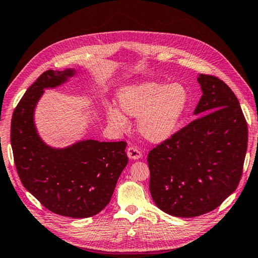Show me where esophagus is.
Instances as JSON below:
<instances>
[{
    "label": "esophagus",
    "instance_id": "34e87169",
    "mask_svg": "<svg viewBox=\"0 0 258 258\" xmlns=\"http://www.w3.org/2000/svg\"><path fill=\"white\" fill-rule=\"evenodd\" d=\"M127 154L129 159L131 160H138L142 157V153L139 150V149H137L136 147H129L128 150H127Z\"/></svg>",
    "mask_w": 258,
    "mask_h": 258
}]
</instances>
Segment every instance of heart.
I'll list each match as a JSON object with an SVG mask.
<instances>
[{"instance_id": "obj_1", "label": "heart", "mask_w": 258, "mask_h": 258, "mask_svg": "<svg viewBox=\"0 0 258 258\" xmlns=\"http://www.w3.org/2000/svg\"><path fill=\"white\" fill-rule=\"evenodd\" d=\"M117 102L124 113L138 117L137 128L146 140L160 144L174 134L186 110L188 94L180 83L144 82L120 88ZM107 118L113 127L127 128L128 119L118 108L108 107Z\"/></svg>"}]
</instances>
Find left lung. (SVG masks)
I'll return each instance as SVG.
<instances>
[{"label": "left lung", "instance_id": "8db88e82", "mask_svg": "<svg viewBox=\"0 0 258 258\" xmlns=\"http://www.w3.org/2000/svg\"><path fill=\"white\" fill-rule=\"evenodd\" d=\"M202 97L196 120L149 152L150 193L172 216L194 217L215 210L236 190L247 150V124L228 86L198 76Z\"/></svg>", "mask_w": 258, "mask_h": 258}]
</instances>
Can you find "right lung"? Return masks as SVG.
Segmentation results:
<instances>
[{
	"mask_svg": "<svg viewBox=\"0 0 258 258\" xmlns=\"http://www.w3.org/2000/svg\"><path fill=\"white\" fill-rule=\"evenodd\" d=\"M75 68L47 71L26 90L13 112L11 145L21 182L45 208L74 219L98 214L109 203L128 163L127 142L79 140L65 148L45 144L34 113L44 89L76 76Z\"/></svg>",
	"mask_w": 258,
	"mask_h": 258,
	"instance_id": "obj_1",
	"label": "right lung"
}]
</instances>
